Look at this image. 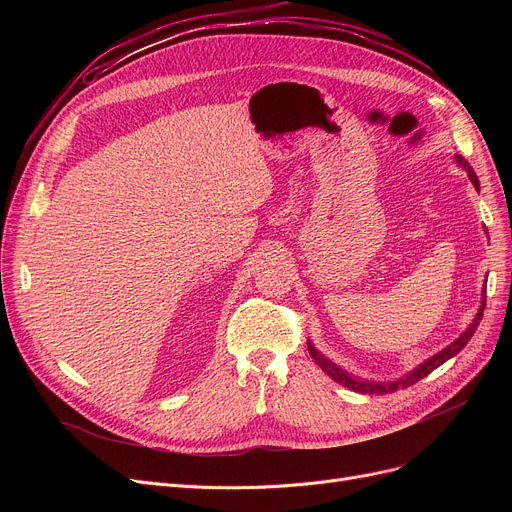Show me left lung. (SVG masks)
I'll return each instance as SVG.
<instances>
[{"mask_svg":"<svg viewBox=\"0 0 512 512\" xmlns=\"http://www.w3.org/2000/svg\"><path fill=\"white\" fill-rule=\"evenodd\" d=\"M456 161H459V164L467 170L469 180H471V182H473V186L477 188V186H479V180H477V176H475L473 168L467 164V161H465L461 155H456ZM483 309H486V292H483L481 307H479V311H477V315H475V319H473V324L467 328V332H463V336L456 338L450 346H446V348H444V351H440V353H438V355H434L432 359H427V361H425V363H421L415 371L407 373L405 378H402V380H396V382H384V384H382V382H365V380H357V378H353L351 373H346V371H342L340 367H336L334 363H330L326 357H321V355L315 351V346H313L311 342H307V346H309V353H311L313 361H315L321 369H324L334 382L342 384L344 388H348V390H355V392H361V394H388V392H396L398 388H409V386H413L415 382L423 380L425 375L432 373L436 367H440L442 363H446L450 357H454L456 353L463 351L465 344L471 340V336L475 334V330H477V326H479V321H481V317H483Z\"/></svg>","mask_w":512,"mask_h":512,"instance_id":"8db88e82","label":"left lung"}]
</instances>
